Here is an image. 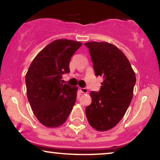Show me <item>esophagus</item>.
<instances>
[{
    "mask_svg": "<svg viewBox=\"0 0 160 160\" xmlns=\"http://www.w3.org/2000/svg\"><path fill=\"white\" fill-rule=\"evenodd\" d=\"M80 91H81L82 93H87L88 92V89L86 88H80Z\"/></svg>",
    "mask_w": 160,
    "mask_h": 160,
    "instance_id": "obj_1",
    "label": "esophagus"
}]
</instances>
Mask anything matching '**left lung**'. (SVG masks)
I'll list each match as a JSON object with an SVG mask.
<instances>
[{
    "instance_id": "1",
    "label": "left lung",
    "mask_w": 160,
    "mask_h": 160,
    "mask_svg": "<svg viewBox=\"0 0 160 160\" xmlns=\"http://www.w3.org/2000/svg\"><path fill=\"white\" fill-rule=\"evenodd\" d=\"M89 49L97 76L103 77L99 92L91 91V104L86 108L89 124L104 132L116 126L133 97L136 77L130 62L120 49L105 42L84 44Z\"/></svg>"
}]
</instances>
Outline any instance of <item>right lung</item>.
Instances as JSON below:
<instances>
[{
    "label": "right lung",
    "instance_id": "add662e5",
    "mask_svg": "<svg viewBox=\"0 0 160 160\" xmlns=\"http://www.w3.org/2000/svg\"><path fill=\"white\" fill-rule=\"evenodd\" d=\"M82 45L69 39L55 40L34 58L25 75L27 97L33 114L44 126L55 128L65 123L76 102L78 87L61 83L69 62Z\"/></svg>",
    "mask_w": 160,
    "mask_h": 160
}]
</instances>
